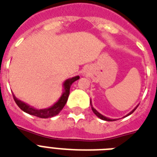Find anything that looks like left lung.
<instances>
[{
	"label": "left lung",
	"instance_id": "1",
	"mask_svg": "<svg viewBox=\"0 0 157 157\" xmlns=\"http://www.w3.org/2000/svg\"><path fill=\"white\" fill-rule=\"evenodd\" d=\"M90 104H91V106H92V111H93V113H94V114H95V115H97V116H98V118H100L101 120H105V121H114V120H112V119H109V118L105 117V116H104V115H101V114H100V113L98 112V110H96V109H94V108H93V106H92V101H90ZM138 105H137V106H136V107L134 108V109H133V110H132L131 112L128 113V115H126V116H128V115H131V114H132V113H133V111H134V110H136V109H137V107H138Z\"/></svg>",
	"mask_w": 157,
	"mask_h": 157
}]
</instances>
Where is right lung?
I'll list each match as a JSON object with an SVG mask.
<instances>
[{"instance_id":"right-lung-1","label":"right lung","mask_w":157,"mask_h":157,"mask_svg":"<svg viewBox=\"0 0 157 157\" xmlns=\"http://www.w3.org/2000/svg\"><path fill=\"white\" fill-rule=\"evenodd\" d=\"M78 79H79V76H75V77L70 78H68V79L65 80L64 83H63L64 89H63L61 97L59 98V100L57 101L54 105L48 108H46V109H40V110H38V109H36V108L33 107V106H30L27 103L19 100L14 95V93H13L14 100L17 104V105L22 110H24V112L28 113L29 115H34V116H37V117L39 118H44V119L53 117V116H56V115H58L60 112V110L65 105V104L67 102L68 97L70 95V87H71L73 82H75Z\"/></svg>"}]
</instances>
